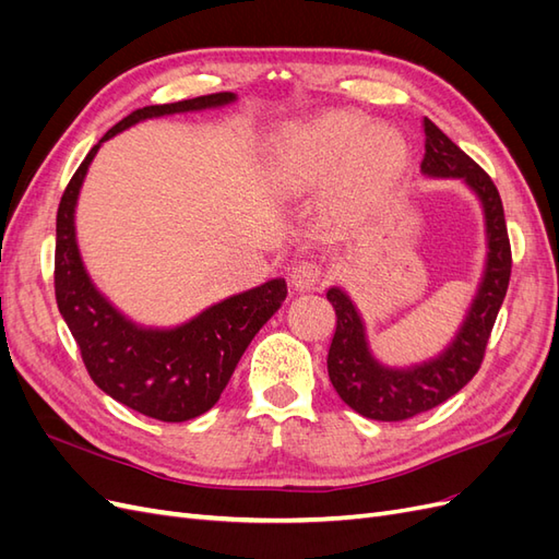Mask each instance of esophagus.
I'll return each mask as SVG.
<instances>
[{
    "instance_id": "34e87169",
    "label": "esophagus",
    "mask_w": 559,
    "mask_h": 559,
    "mask_svg": "<svg viewBox=\"0 0 559 559\" xmlns=\"http://www.w3.org/2000/svg\"><path fill=\"white\" fill-rule=\"evenodd\" d=\"M321 277H324V273H321V265L314 259H298L292 265L289 282H292L294 289L308 292V289H314V286L321 284Z\"/></svg>"
}]
</instances>
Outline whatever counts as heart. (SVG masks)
I'll return each instance as SVG.
<instances>
[{"instance_id": "heart-1", "label": "heart", "mask_w": 559, "mask_h": 559, "mask_svg": "<svg viewBox=\"0 0 559 559\" xmlns=\"http://www.w3.org/2000/svg\"><path fill=\"white\" fill-rule=\"evenodd\" d=\"M364 132L357 116H326L292 134L284 148V170L296 181L324 179L347 159L354 186L384 189L405 163V142L396 132L376 128Z\"/></svg>"}]
</instances>
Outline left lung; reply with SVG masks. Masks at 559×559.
<instances>
[{"mask_svg": "<svg viewBox=\"0 0 559 559\" xmlns=\"http://www.w3.org/2000/svg\"><path fill=\"white\" fill-rule=\"evenodd\" d=\"M421 126H425L421 173L462 179L480 200L487 233V263L478 294L454 341L441 357L413 368H386L376 361L366 343L364 321L349 296L337 286L329 289L326 298L335 310V333L326 359L331 384L352 411L378 421H403L427 413L454 396L478 373L511 280V242L495 181L429 118Z\"/></svg>", "mask_w": 559, "mask_h": 559, "instance_id": "left-lung-1", "label": "left lung"}]
</instances>
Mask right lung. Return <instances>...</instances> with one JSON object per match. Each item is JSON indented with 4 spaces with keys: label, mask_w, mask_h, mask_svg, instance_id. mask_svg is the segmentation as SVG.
I'll list each match as a JSON object with an SVG mask.
<instances>
[{
    "label": "right lung",
    "mask_w": 559,
    "mask_h": 559,
    "mask_svg": "<svg viewBox=\"0 0 559 559\" xmlns=\"http://www.w3.org/2000/svg\"><path fill=\"white\" fill-rule=\"evenodd\" d=\"M212 93L170 105H151L118 121L67 183L56 218V300L79 345L91 380L114 401L160 421H186L207 413L222 396L251 337L286 298V282L270 280L230 296L177 329H142L95 289L79 257L74 207L99 144L144 118L198 111L233 103Z\"/></svg>",
    "instance_id": "1"
}]
</instances>
